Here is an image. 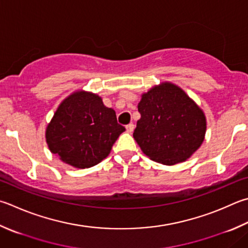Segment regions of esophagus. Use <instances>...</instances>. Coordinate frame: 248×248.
Returning a JSON list of instances; mask_svg holds the SVG:
<instances>
[{"label":"esophagus","instance_id":"34e87169","mask_svg":"<svg viewBox=\"0 0 248 248\" xmlns=\"http://www.w3.org/2000/svg\"><path fill=\"white\" fill-rule=\"evenodd\" d=\"M125 129H127V131L129 132V133H132L133 132V130H134V124H129L127 127H125Z\"/></svg>","mask_w":248,"mask_h":248}]
</instances>
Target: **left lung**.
I'll return each instance as SVG.
<instances>
[{
  "mask_svg": "<svg viewBox=\"0 0 248 248\" xmlns=\"http://www.w3.org/2000/svg\"><path fill=\"white\" fill-rule=\"evenodd\" d=\"M141 118L133 138L148 158L172 166L186 161L204 142L206 116L177 84L161 82L141 95Z\"/></svg>",
  "mask_w": 248,
  "mask_h": 248,
  "instance_id": "left-lung-1",
  "label": "left lung"
}]
</instances>
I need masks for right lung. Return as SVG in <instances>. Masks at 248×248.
Listing matches in <instances>:
<instances>
[{"label": "right lung", "mask_w": 248, "mask_h": 248, "mask_svg": "<svg viewBox=\"0 0 248 248\" xmlns=\"http://www.w3.org/2000/svg\"><path fill=\"white\" fill-rule=\"evenodd\" d=\"M124 127L97 94L75 91L62 101L46 130L51 153L74 168H90L109 155Z\"/></svg>", "instance_id": "obj_1"}]
</instances>
